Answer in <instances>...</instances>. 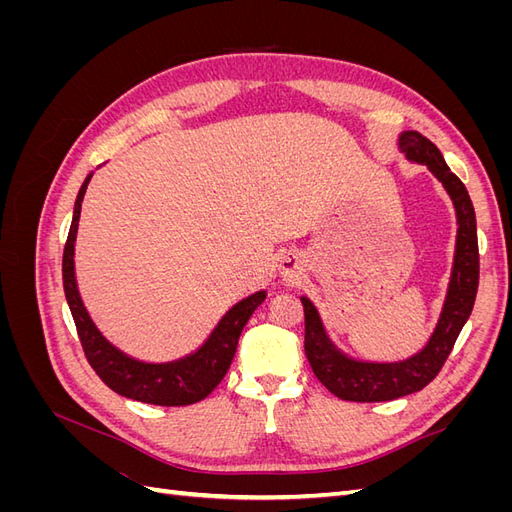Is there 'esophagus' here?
<instances>
[{"label": "esophagus", "mask_w": 512, "mask_h": 512, "mask_svg": "<svg viewBox=\"0 0 512 512\" xmlns=\"http://www.w3.org/2000/svg\"><path fill=\"white\" fill-rule=\"evenodd\" d=\"M280 275L284 277L286 282H297L299 277L303 275V267H301V258L297 254H286L280 260Z\"/></svg>", "instance_id": "34e87169"}]
</instances>
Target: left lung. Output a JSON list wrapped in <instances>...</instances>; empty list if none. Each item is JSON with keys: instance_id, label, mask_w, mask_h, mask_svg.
<instances>
[{"instance_id": "8db88e82", "label": "left lung", "mask_w": 512, "mask_h": 512, "mask_svg": "<svg viewBox=\"0 0 512 512\" xmlns=\"http://www.w3.org/2000/svg\"><path fill=\"white\" fill-rule=\"evenodd\" d=\"M399 149L416 164H425L436 177L446 194L451 196L457 215V243L451 280H448L446 299L427 344L416 354L395 363H374L352 359L339 350L324 329L316 305L301 297L305 312V354L316 378L327 389L346 401H391L425 389L438 376L444 361L451 354L457 337L468 322L476 290H478V239L476 215L466 185L459 181L451 168L446 166L440 149L429 138L414 130L399 134Z\"/></svg>"}]
</instances>
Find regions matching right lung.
Here are the masks:
<instances>
[{"label": "right lung", "instance_id": "obj_1", "mask_svg": "<svg viewBox=\"0 0 512 512\" xmlns=\"http://www.w3.org/2000/svg\"><path fill=\"white\" fill-rule=\"evenodd\" d=\"M91 175L94 173L87 175L79 196H76L72 224L64 247V262H61L66 301L70 305L87 361L108 389L128 399L170 408L196 404V401L205 399L226 376L232 356L237 352L239 335L254 314V309L267 299V290H258L237 305H232L218 322V327L205 339V344L177 361L145 363L119 350L108 342L96 327V322L91 320L74 275V243L76 232H79L83 196L87 192Z\"/></svg>", "mask_w": 512, "mask_h": 512}]
</instances>
